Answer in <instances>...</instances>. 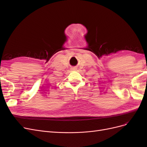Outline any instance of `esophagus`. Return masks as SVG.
Here are the masks:
<instances>
[{
    "instance_id": "34e87169",
    "label": "esophagus",
    "mask_w": 147,
    "mask_h": 147,
    "mask_svg": "<svg viewBox=\"0 0 147 147\" xmlns=\"http://www.w3.org/2000/svg\"><path fill=\"white\" fill-rule=\"evenodd\" d=\"M71 69H72V70H77V68L76 67H74L71 68Z\"/></svg>"
}]
</instances>
